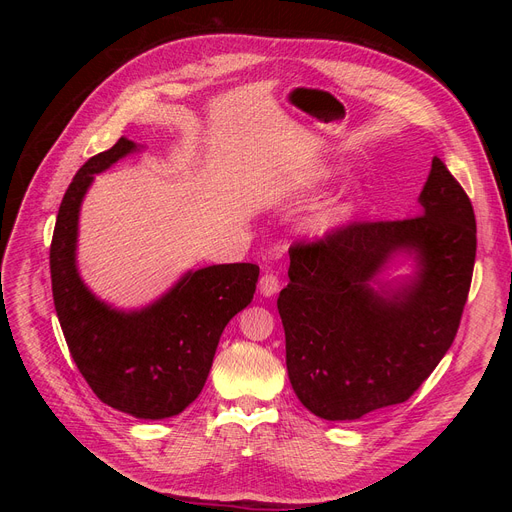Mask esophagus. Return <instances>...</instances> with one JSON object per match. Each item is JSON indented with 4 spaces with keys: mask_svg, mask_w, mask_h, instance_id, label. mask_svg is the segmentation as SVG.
I'll list each match as a JSON object with an SVG mask.
<instances>
[{
    "mask_svg": "<svg viewBox=\"0 0 512 512\" xmlns=\"http://www.w3.org/2000/svg\"><path fill=\"white\" fill-rule=\"evenodd\" d=\"M258 288L262 297H273V294H277V290H280V277L275 273H265L260 277Z\"/></svg>",
    "mask_w": 512,
    "mask_h": 512,
    "instance_id": "34e87169",
    "label": "esophagus"
}]
</instances>
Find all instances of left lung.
I'll return each mask as SVG.
<instances>
[{"label":"left lung","instance_id":"1","mask_svg":"<svg viewBox=\"0 0 512 512\" xmlns=\"http://www.w3.org/2000/svg\"><path fill=\"white\" fill-rule=\"evenodd\" d=\"M421 211L395 222H352L290 245L280 292L286 367L301 404L327 421H354L406 401L457 335L476 258L468 194L433 158ZM419 271L393 291L370 286L393 253Z\"/></svg>","mask_w":512,"mask_h":512}]
</instances>
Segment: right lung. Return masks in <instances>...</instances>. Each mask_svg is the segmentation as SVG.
<instances>
[{"instance_id":"1","label":"right lung","mask_w":512,"mask_h":512,"mask_svg":"<svg viewBox=\"0 0 512 512\" xmlns=\"http://www.w3.org/2000/svg\"><path fill=\"white\" fill-rule=\"evenodd\" d=\"M136 149L119 138L74 175L53 230L51 282L61 331L91 391L106 406L156 421L183 412L203 391L222 331L254 299L260 269L232 262L190 271L134 312L100 301L76 269L79 211L94 175Z\"/></svg>"}]
</instances>
